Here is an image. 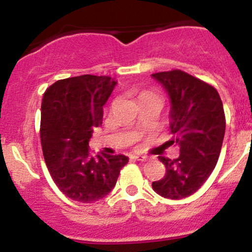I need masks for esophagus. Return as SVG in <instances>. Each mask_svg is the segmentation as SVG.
<instances>
[{
    "label": "esophagus",
    "mask_w": 252,
    "mask_h": 252,
    "mask_svg": "<svg viewBox=\"0 0 252 252\" xmlns=\"http://www.w3.org/2000/svg\"><path fill=\"white\" fill-rule=\"evenodd\" d=\"M134 158H135L136 161L146 162V161H150V159H151V157L146 156V155H135V156H134Z\"/></svg>",
    "instance_id": "34e87169"
}]
</instances>
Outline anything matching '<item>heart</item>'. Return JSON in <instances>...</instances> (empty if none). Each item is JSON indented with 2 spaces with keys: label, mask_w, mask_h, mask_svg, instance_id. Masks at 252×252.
Listing matches in <instances>:
<instances>
[{
  "label": "heart",
  "mask_w": 252,
  "mask_h": 252,
  "mask_svg": "<svg viewBox=\"0 0 252 252\" xmlns=\"http://www.w3.org/2000/svg\"><path fill=\"white\" fill-rule=\"evenodd\" d=\"M149 95H154V94H151V93H142L141 96H140V98L144 97V96H149Z\"/></svg>",
  "instance_id": "obj_1"
}]
</instances>
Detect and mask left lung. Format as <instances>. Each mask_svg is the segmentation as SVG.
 <instances>
[{"label":"left lung","mask_w":252,"mask_h":252,"mask_svg":"<svg viewBox=\"0 0 252 252\" xmlns=\"http://www.w3.org/2000/svg\"><path fill=\"white\" fill-rule=\"evenodd\" d=\"M171 98L172 140L179 157L159 156L166 175L152 183L162 197L180 200L196 192L217 164L225 131V116L218 91L179 69L152 74Z\"/></svg>","instance_id":"1"}]
</instances>
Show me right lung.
<instances>
[{"label":"right lung","instance_id":"obj_1","mask_svg":"<svg viewBox=\"0 0 252 252\" xmlns=\"http://www.w3.org/2000/svg\"><path fill=\"white\" fill-rule=\"evenodd\" d=\"M117 81L106 75H80L56 81L44 94L40 139L46 166L69 199L91 204L110 194L124 155H91L89 141L102 124L103 105Z\"/></svg>","mask_w":252,"mask_h":252}]
</instances>
